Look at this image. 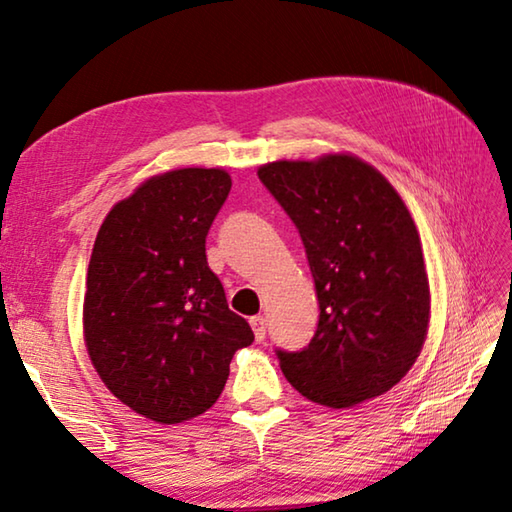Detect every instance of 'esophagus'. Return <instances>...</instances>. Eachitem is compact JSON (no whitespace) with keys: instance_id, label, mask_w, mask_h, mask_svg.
<instances>
[{"instance_id":"obj_1","label":"esophagus","mask_w":512,"mask_h":512,"mask_svg":"<svg viewBox=\"0 0 512 512\" xmlns=\"http://www.w3.org/2000/svg\"><path fill=\"white\" fill-rule=\"evenodd\" d=\"M250 327L255 331V340L262 342L266 338V318L264 315H255V318H250Z\"/></svg>"}]
</instances>
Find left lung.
<instances>
[{
  "label": "left lung",
  "instance_id": "left-lung-1",
  "mask_svg": "<svg viewBox=\"0 0 512 512\" xmlns=\"http://www.w3.org/2000/svg\"><path fill=\"white\" fill-rule=\"evenodd\" d=\"M257 176L300 232L320 304L309 345L277 349L286 380L333 410L389 392L416 362L430 322L410 210L351 154L266 163Z\"/></svg>",
  "mask_w": 512,
  "mask_h": 512
}]
</instances>
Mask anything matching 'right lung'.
Returning a JSON list of instances; mask_svg holds the SVG:
<instances>
[{
	"instance_id": "add662e5",
	"label": "right lung",
	"mask_w": 512,
	"mask_h": 512,
	"mask_svg": "<svg viewBox=\"0 0 512 512\" xmlns=\"http://www.w3.org/2000/svg\"><path fill=\"white\" fill-rule=\"evenodd\" d=\"M230 185L219 167L152 176L98 230L82 309L89 358L120 403L156 423L210 410L235 351L255 340L206 259Z\"/></svg>"
}]
</instances>
